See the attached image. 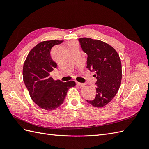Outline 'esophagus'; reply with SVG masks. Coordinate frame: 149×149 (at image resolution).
I'll return each instance as SVG.
<instances>
[{
  "label": "esophagus",
  "instance_id": "esophagus-1",
  "mask_svg": "<svg viewBox=\"0 0 149 149\" xmlns=\"http://www.w3.org/2000/svg\"><path fill=\"white\" fill-rule=\"evenodd\" d=\"M76 84L77 85H78V86H84L85 85L84 83H79V82H77L76 81Z\"/></svg>",
  "mask_w": 149,
  "mask_h": 149
}]
</instances>
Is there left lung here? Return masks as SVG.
Segmentation results:
<instances>
[{
	"label": "left lung",
	"mask_w": 149,
	"mask_h": 149,
	"mask_svg": "<svg viewBox=\"0 0 149 149\" xmlns=\"http://www.w3.org/2000/svg\"><path fill=\"white\" fill-rule=\"evenodd\" d=\"M82 49L88 55L87 68L94 71L97 79L96 96L87 102L101 107L112 101L120 88L122 79V66L119 54L105 42L89 38L78 39Z\"/></svg>",
	"instance_id": "8db88e82"
}]
</instances>
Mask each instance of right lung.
I'll list each match as a JSON object with an SVG mask.
<instances>
[{
    "instance_id": "obj_1",
    "label": "right lung",
    "mask_w": 149,
    "mask_h": 149,
    "mask_svg": "<svg viewBox=\"0 0 149 149\" xmlns=\"http://www.w3.org/2000/svg\"><path fill=\"white\" fill-rule=\"evenodd\" d=\"M63 40H48L39 43L31 49L24 62L23 79L30 97L40 107L54 110L64 101L68 89L75 86L74 81H54L50 72L57 65L50 55L52 48Z\"/></svg>"
}]
</instances>
